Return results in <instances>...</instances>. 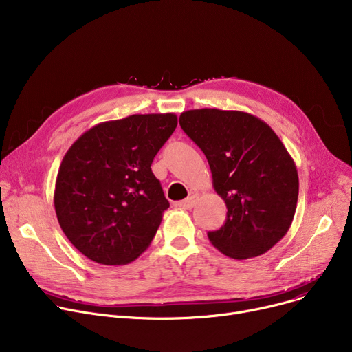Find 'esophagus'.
<instances>
[{
    "label": "esophagus",
    "instance_id": "esophagus-1",
    "mask_svg": "<svg viewBox=\"0 0 352 352\" xmlns=\"http://www.w3.org/2000/svg\"><path fill=\"white\" fill-rule=\"evenodd\" d=\"M198 198H199V195H198V194H195V192H192L188 198L182 199V201L179 202V206H181L184 210H191V208H194V206L197 204Z\"/></svg>",
    "mask_w": 352,
    "mask_h": 352
}]
</instances>
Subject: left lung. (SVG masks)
<instances>
[{
	"mask_svg": "<svg viewBox=\"0 0 352 352\" xmlns=\"http://www.w3.org/2000/svg\"><path fill=\"white\" fill-rule=\"evenodd\" d=\"M179 125L206 154L212 186L226 201V224L211 244L234 260L271 250L288 232L298 201V173L272 128L243 111L190 109Z\"/></svg>",
	"mask_w": 352,
	"mask_h": 352,
	"instance_id": "obj_1",
	"label": "left lung"
}]
</instances>
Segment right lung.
<instances>
[{
	"mask_svg": "<svg viewBox=\"0 0 352 352\" xmlns=\"http://www.w3.org/2000/svg\"><path fill=\"white\" fill-rule=\"evenodd\" d=\"M175 114H135L97 124L74 142L60 165L54 207L69 243L104 265L134 261L170 207L151 171L177 128Z\"/></svg>",
	"mask_w": 352,
	"mask_h": 352,
	"instance_id": "right-lung-1",
	"label": "right lung"
}]
</instances>
